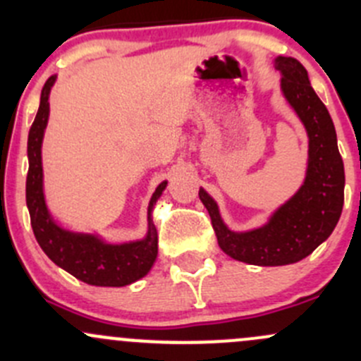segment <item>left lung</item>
Returning <instances> with one entry per match:
<instances>
[{
  "label": "left lung",
  "mask_w": 361,
  "mask_h": 361,
  "mask_svg": "<svg viewBox=\"0 0 361 361\" xmlns=\"http://www.w3.org/2000/svg\"><path fill=\"white\" fill-rule=\"evenodd\" d=\"M274 68L281 73L283 96L309 137L304 183L269 216L267 224L246 232L231 231L221 220L216 201L199 188L221 251L234 260L262 267L295 264L311 255L332 234L344 206V164L332 116L297 59L279 56Z\"/></svg>",
  "instance_id": "1"
}]
</instances>
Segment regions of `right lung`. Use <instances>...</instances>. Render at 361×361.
I'll list each match as a JSON object with an SVG mask.
<instances>
[{
    "mask_svg": "<svg viewBox=\"0 0 361 361\" xmlns=\"http://www.w3.org/2000/svg\"><path fill=\"white\" fill-rule=\"evenodd\" d=\"M56 80L57 75H52L43 85L38 113L27 136L29 171L25 180V202L32 232L47 257L80 281L94 286L130 285L145 278L157 260V228L152 213L155 202L166 190L167 181H162L155 188L148 204V231L143 239L113 245L97 234L73 232L61 227L47 207L42 166V143L50 113L49 96Z\"/></svg>",
    "mask_w": 361,
    "mask_h": 361,
    "instance_id": "add662e5",
    "label": "right lung"
}]
</instances>
